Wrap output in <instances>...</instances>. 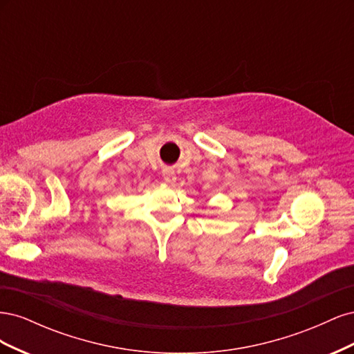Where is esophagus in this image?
<instances>
[{
  "label": "esophagus",
  "instance_id": "obj_1",
  "mask_svg": "<svg viewBox=\"0 0 354 354\" xmlns=\"http://www.w3.org/2000/svg\"><path fill=\"white\" fill-rule=\"evenodd\" d=\"M162 176H164V180L167 181V183H174V181H176V173H174V169L165 168V169L162 171Z\"/></svg>",
  "mask_w": 354,
  "mask_h": 354
}]
</instances>
